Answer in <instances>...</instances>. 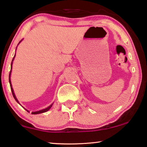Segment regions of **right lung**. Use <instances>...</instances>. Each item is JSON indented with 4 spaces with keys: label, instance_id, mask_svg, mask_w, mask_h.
Segmentation results:
<instances>
[{
    "label": "right lung",
    "instance_id": "obj_1",
    "mask_svg": "<svg viewBox=\"0 0 147 147\" xmlns=\"http://www.w3.org/2000/svg\"><path fill=\"white\" fill-rule=\"evenodd\" d=\"M22 41V40H21ZM20 41V42H21ZM19 42V43H20ZM15 57V55L14 56V57ZM14 57H13V59H14ZM12 63H13V62H12L11 63V69H12ZM11 71H10V74H9V83H10V86H11V92H12V94H13V97H14V98H15V100L16 101H17L18 103L19 104V101H18V100L17 99V98H16V96H15V93H14V91H13V88H12V85H11V80H10V77H11ZM52 105H53V104H51V105H50L49 107H47V108H45V109H43V110H39V111H37V112H32L31 114H41V113H43V112H47V111H48V110H49L50 108H51V107L52 106ZM27 112H29L28 111V110H27Z\"/></svg>",
    "mask_w": 147,
    "mask_h": 147
}]
</instances>
